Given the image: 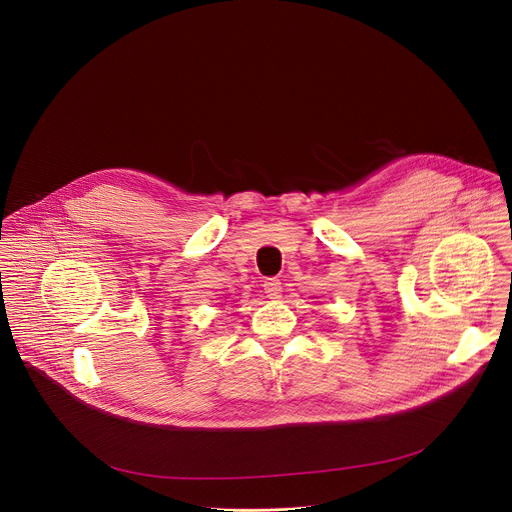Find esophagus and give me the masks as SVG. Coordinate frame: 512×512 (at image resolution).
<instances>
[{
  "label": "esophagus",
  "mask_w": 512,
  "mask_h": 512,
  "mask_svg": "<svg viewBox=\"0 0 512 512\" xmlns=\"http://www.w3.org/2000/svg\"><path fill=\"white\" fill-rule=\"evenodd\" d=\"M263 292L267 294V299H280L282 282L278 278H265L263 280Z\"/></svg>",
  "instance_id": "34e87169"
}]
</instances>
